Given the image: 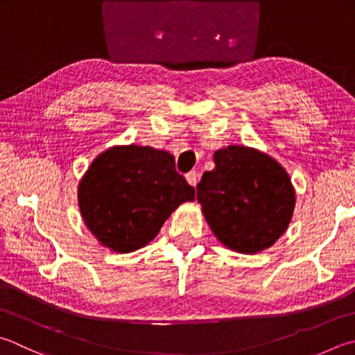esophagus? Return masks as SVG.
<instances>
[{
	"instance_id": "1",
	"label": "esophagus",
	"mask_w": 355,
	"mask_h": 355,
	"mask_svg": "<svg viewBox=\"0 0 355 355\" xmlns=\"http://www.w3.org/2000/svg\"><path fill=\"white\" fill-rule=\"evenodd\" d=\"M185 179H187V182H189L191 187H196V184H198V173L196 171L187 173Z\"/></svg>"
}]
</instances>
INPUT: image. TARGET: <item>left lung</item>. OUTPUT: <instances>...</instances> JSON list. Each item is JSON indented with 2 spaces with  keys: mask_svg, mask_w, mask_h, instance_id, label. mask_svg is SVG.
<instances>
[{
  "mask_svg": "<svg viewBox=\"0 0 355 355\" xmlns=\"http://www.w3.org/2000/svg\"><path fill=\"white\" fill-rule=\"evenodd\" d=\"M215 168L198 184V202L219 243L239 253L269 249L287 230L295 189L275 159L250 146L229 145L213 155Z\"/></svg>",
  "mask_w": 355,
  "mask_h": 355,
  "instance_id": "1",
  "label": "left lung"
}]
</instances>
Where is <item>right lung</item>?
Returning a JSON list of instances; mask_svg holds the SVG:
<instances>
[{
	"label": "right lung",
	"instance_id": "1",
	"mask_svg": "<svg viewBox=\"0 0 355 355\" xmlns=\"http://www.w3.org/2000/svg\"><path fill=\"white\" fill-rule=\"evenodd\" d=\"M195 189L175 168L168 151L116 145L92 160L78 184L83 223L103 247L130 253L157 236Z\"/></svg>",
	"mask_w": 355,
	"mask_h": 355
}]
</instances>
